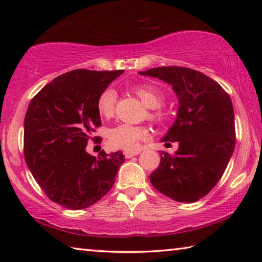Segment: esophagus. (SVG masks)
<instances>
[{"mask_svg": "<svg viewBox=\"0 0 262 262\" xmlns=\"http://www.w3.org/2000/svg\"><path fill=\"white\" fill-rule=\"evenodd\" d=\"M141 151H125V157L126 158H132L133 156H137Z\"/></svg>", "mask_w": 262, "mask_h": 262, "instance_id": "34e87169", "label": "esophagus"}]
</instances>
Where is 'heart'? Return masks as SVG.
Instances as JSON below:
<instances>
[{"label":"heart","mask_w":262,"mask_h":262,"mask_svg":"<svg viewBox=\"0 0 262 262\" xmlns=\"http://www.w3.org/2000/svg\"><path fill=\"white\" fill-rule=\"evenodd\" d=\"M134 94L139 97L142 103L150 108L149 119L156 122H162L165 119V113L159 107L164 103L165 96L161 89L151 84H137L133 86ZM117 103V92L113 89L107 88L100 92L97 99V110L105 118L112 117ZM148 136L145 127L133 126L128 123H120L113 127L108 133L110 144L113 148L122 150H135L142 140Z\"/></svg>","instance_id":"obj_1"}]
</instances>
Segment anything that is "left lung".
Wrapping results in <instances>:
<instances>
[{
	"instance_id": "left-lung-1",
	"label": "left lung",
	"mask_w": 262,
	"mask_h": 262,
	"mask_svg": "<svg viewBox=\"0 0 262 262\" xmlns=\"http://www.w3.org/2000/svg\"><path fill=\"white\" fill-rule=\"evenodd\" d=\"M171 84L179 108L163 141L178 142L174 155L161 152L150 181L178 202H195L214 188L223 176L236 144L234 113L230 96L219 83L198 70L158 67L140 72Z\"/></svg>"
}]
</instances>
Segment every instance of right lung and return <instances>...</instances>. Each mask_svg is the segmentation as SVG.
I'll use <instances>...</instances> for the list:
<instances>
[{"mask_svg": "<svg viewBox=\"0 0 262 262\" xmlns=\"http://www.w3.org/2000/svg\"><path fill=\"white\" fill-rule=\"evenodd\" d=\"M123 70L76 69L53 79L35 95L24 120V157L51 201L79 210L95 205L112 188L122 152H86L101 126L97 99ZM101 139L98 141L100 143Z\"/></svg>", "mask_w": 262, "mask_h": 262, "instance_id": "1", "label": "right lung"}]
</instances>
